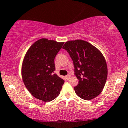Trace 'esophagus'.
<instances>
[{"mask_svg": "<svg viewBox=\"0 0 128 128\" xmlns=\"http://www.w3.org/2000/svg\"><path fill=\"white\" fill-rule=\"evenodd\" d=\"M70 78V75H66V80H69Z\"/></svg>", "mask_w": 128, "mask_h": 128, "instance_id": "34e87169", "label": "esophagus"}]
</instances>
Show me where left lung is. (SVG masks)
I'll return each mask as SVG.
<instances>
[{"label":"left lung","instance_id":"obj_1","mask_svg":"<svg viewBox=\"0 0 128 128\" xmlns=\"http://www.w3.org/2000/svg\"><path fill=\"white\" fill-rule=\"evenodd\" d=\"M72 60L75 75L79 80L74 87L76 94L90 100L100 94L107 78V66L102 53L89 42L70 40L62 47Z\"/></svg>","mask_w":128,"mask_h":128}]
</instances>
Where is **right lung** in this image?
Listing matches in <instances>:
<instances>
[{
	"label": "right lung",
	"mask_w": 128,
	"mask_h": 128,
	"mask_svg": "<svg viewBox=\"0 0 128 128\" xmlns=\"http://www.w3.org/2000/svg\"><path fill=\"white\" fill-rule=\"evenodd\" d=\"M64 42L40 39L30 47L22 66V77L26 89L34 97L44 102L60 94L64 80L57 76L54 58Z\"/></svg>",
	"instance_id": "obj_1"
}]
</instances>
